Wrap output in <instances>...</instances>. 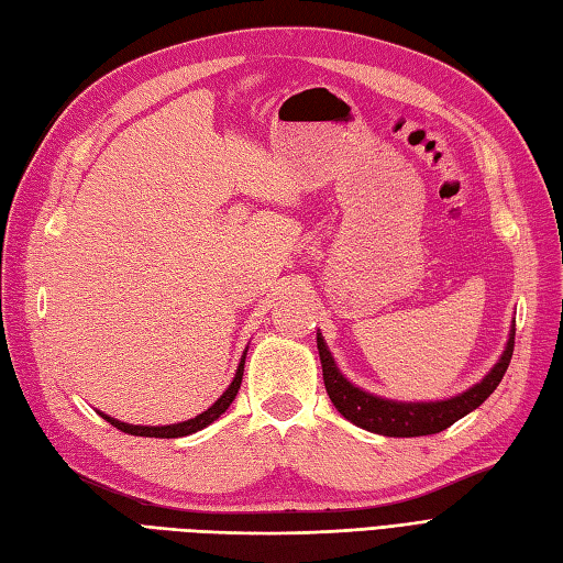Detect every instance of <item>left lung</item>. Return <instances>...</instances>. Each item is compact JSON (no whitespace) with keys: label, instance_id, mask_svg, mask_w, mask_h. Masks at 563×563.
Returning a JSON list of instances; mask_svg holds the SVG:
<instances>
[{"label":"left lung","instance_id":"1","mask_svg":"<svg viewBox=\"0 0 563 563\" xmlns=\"http://www.w3.org/2000/svg\"><path fill=\"white\" fill-rule=\"evenodd\" d=\"M514 344L516 324H510L504 354L498 356L494 368L486 373L479 383L467 387L465 393H457L445 399H429V402H402V399H387L380 395H373L364 390V387L354 385L352 380H346L340 366H336L322 332L318 330L322 380L332 405L344 419L356 423L358 429L390 435V439H415V435H431L445 431L448 427H453L457 419L477 409L484 399L496 390L498 383H501L504 373L510 364V356H514Z\"/></svg>","mask_w":563,"mask_h":563}]
</instances>
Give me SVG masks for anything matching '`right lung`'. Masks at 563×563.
<instances>
[{"mask_svg": "<svg viewBox=\"0 0 563 563\" xmlns=\"http://www.w3.org/2000/svg\"><path fill=\"white\" fill-rule=\"evenodd\" d=\"M245 354H247V346H245V352L241 356L239 368H235V376H233L231 385L227 387V393H223L209 409H205L202 415H197L192 419L168 423V427H136V423H124L120 419H112V417L103 415V411H98V415H101L108 423H112L115 429H120L124 433H132V435H146V439H180V435H190V433L202 431V429L209 427L211 421H217L223 415V411L231 407L235 395H239V387H241V380H243V368H245Z\"/></svg>", "mask_w": 563, "mask_h": 563, "instance_id": "right-lung-1", "label": "right lung"}]
</instances>
